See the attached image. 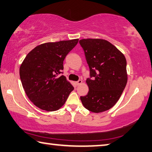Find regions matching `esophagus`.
<instances>
[{
    "mask_svg": "<svg viewBox=\"0 0 152 152\" xmlns=\"http://www.w3.org/2000/svg\"><path fill=\"white\" fill-rule=\"evenodd\" d=\"M83 83V80H79L78 81H77V82H76V85H80L81 84Z\"/></svg>",
    "mask_w": 152,
    "mask_h": 152,
    "instance_id": "esophagus-1",
    "label": "esophagus"
}]
</instances>
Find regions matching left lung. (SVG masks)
Here are the masks:
<instances>
[{
  "mask_svg": "<svg viewBox=\"0 0 152 152\" xmlns=\"http://www.w3.org/2000/svg\"><path fill=\"white\" fill-rule=\"evenodd\" d=\"M91 77L86 79L88 94L80 97L86 109L105 112L117 103L126 86L128 75L124 54L112 43L100 38L82 39Z\"/></svg>",
  "mask_w": 152,
  "mask_h": 152,
  "instance_id": "left-lung-1",
  "label": "left lung"
}]
</instances>
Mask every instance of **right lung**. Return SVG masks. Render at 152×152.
<instances>
[{"label": "right lung", "instance_id": "obj_1", "mask_svg": "<svg viewBox=\"0 0 152 152\" xmlns=\"http://www.w3.org/2000/svg\"><path fill=\"white\" fill-rule=\"evenodd\" d=\"M78 42V38L46 42L38 45L26 55L20 75L24 91L40 109L53 112L66 103L73 86L66 76H59L64 60Z\"/></svg>", "mask_w": 152, "mask_h": 152}]
</instances>
